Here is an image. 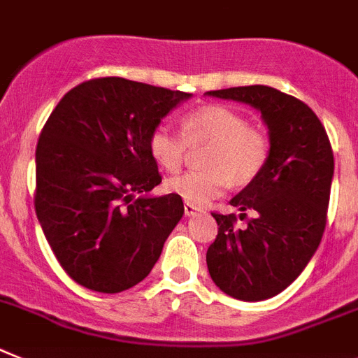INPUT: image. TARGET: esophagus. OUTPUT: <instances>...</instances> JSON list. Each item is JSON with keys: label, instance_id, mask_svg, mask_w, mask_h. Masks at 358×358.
<instances>
[{"label": "esophagus", "instance_id": "esophagus-1", "mask_svg": "<svg viewBox=\"0 0 358 358\" xmlns=\"http://www.w3.org/2000/svg\"><path fill=\"white\" fill-rule=\"evenodd\" d=\"M184 211H185V215H187V216H194V215H198V213H202V209H200V207H196V206H193V203L185 202L184 203Z\"/></svg>", "mask_w": 358, "mask_h": 358}]
</instances>
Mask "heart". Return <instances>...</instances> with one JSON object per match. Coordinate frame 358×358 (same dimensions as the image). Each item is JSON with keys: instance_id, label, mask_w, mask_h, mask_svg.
I'll return each instance as SVG.
<instances>
[{"instance_id": "b5f03b06", "label": "heart", "mask_w": 358, "mask_h": 358, "mask_svg": "<svg viewBox=\"0 0 358 358\" xmlns=\"http://www.w3.org/2000/svg\"><path fill=\"white\" fill-rule=\"evenodd\" d=\"M182 134L167 125L151 131L147 147L152 160L167 173H178L189 145H209L203 155L207 169L171 178L165 189L193 206L211 202L229 184L244 187L266 169L271 142L260 125L249 123L240 110L227 105H202L189 110L180 122Z\"/></svg>"}]
</instances>
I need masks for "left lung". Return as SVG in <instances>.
Masks as SVG:
<instances>
[{"mask_svg":"<svg viewBox=\"0 0 358 358\" xmlns=\"http://www.w3.org/2000/svg\"><path fill=\"white\" fill-rule=\"evenodd\" d=\"M209 94L244 101L262 113L271 155L266 169L242 189L235 213H211L218 235L207 249L213 282L233 299L258 302L286 289L317 251L327 222L333 149L326 129L304 101L267 85L231 87ZM248 210H255L249 219Z\"/></svg>","mask_w":358,"mask_h":358,"instance_id":"8db88e82","label":"left lung"}]
</instances>
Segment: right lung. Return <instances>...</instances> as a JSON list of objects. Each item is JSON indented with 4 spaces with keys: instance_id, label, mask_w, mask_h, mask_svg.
I'll list each match as a JSON object with an SVG mask.
<instances>
[{
    "instance_id": "obj_1",
    "label": "right lung",
    "mask_w": 358,
    "mask_h": 358,
    "mask_svg": "<svg viewBox=\"0 0 358 358\" xmlns=\"http://www.w3.org/2000/svg\"><path fill=\"white\" fill-rule=\"evenodd\" d=\"M189 92L92 78L63 96L36 147V216L72 280L98 293L136 286L184 215L162 182L147 140Z\"/></svg>"
}]
</instances>
